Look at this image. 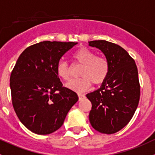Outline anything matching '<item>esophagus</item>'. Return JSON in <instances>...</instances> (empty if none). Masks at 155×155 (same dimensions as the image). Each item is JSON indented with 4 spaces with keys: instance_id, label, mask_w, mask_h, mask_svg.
I'll list each match as a JSON object with an SVG mask.
<instances>
[{
    "instance_id": "obj_1",
    "label": "esophagus",
    "mask_w": 155,
    "mask_h": 155,
    "mask_svg": "<svg viewBox=\"0 0 155 155\" xmlns=\"http://www.w3.org/2000/svg\"><path fill=\"white\" fill-rule=\"evenodd\" d=\"M78 97H79V100H83L86 98V96L83 94H81V93H79V94H78Z\"/></svg>"
}]
</instances>
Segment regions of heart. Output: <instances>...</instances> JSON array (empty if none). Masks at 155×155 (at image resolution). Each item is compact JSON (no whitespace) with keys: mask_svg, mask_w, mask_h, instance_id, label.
Returning a JSON list of instances; mask_svg holds the SVG:
<instances>
[{"mask_svg":"<svg viewBox=\"0 0 155 155\" xmlns=\"http://www.w3.org/2000/svg\"><path fill=\"white\" fill-rule=\"evenodd\" d=\"M75 62L82 65L79 71V79H72L67 84L68 87L73 91L84 92L93 85L99 86L106 81L110 72V64L104 56L97 55L96 52L86 47L78 48L72 54ZM56 73L58 77L65 81L70 79V66L67 62L61 60L56 66Z\"/></svg>","mask_w":155,"mask_h":155,"instance_id":"heart-1","label":"heart"}]
</instances>
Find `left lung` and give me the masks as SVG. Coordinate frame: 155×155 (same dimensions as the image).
I'll return each mask as SVG.
<instances>
[{"mask_svg": "<svg viewBox=\"0 0 155 155\" xmlns=\"http://www.w3.org/2000/svg\"><path fill=\"white\" fill-rule=\"evenodd\" d=\"M89 45L103 51L110 64L107 79L99 90L86 95L92 103L90 121L96 130L111 134L133 117L140 100V86L134 59L120 45L105 40Z\"/></svg>", "mask_w": 155, "mask_h": 155, "instance_id": "left-lung-1", "label": "left lung"}]
</instances>
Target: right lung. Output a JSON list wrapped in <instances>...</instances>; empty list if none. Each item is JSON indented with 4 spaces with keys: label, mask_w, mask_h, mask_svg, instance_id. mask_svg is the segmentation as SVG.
Segmentation results:
<instances>
[{
    "label": "right lung",
    "mask_w": 155,
    "mask_h": 155,
    "mask_svg": "<svg viewBox=\"0 0 155 155\" xmlns=\"http://www.w3.org/2000/svg\"><path fill=\"white\" fill-rule=\"evenodd\" d=\"M76 42L41 41L24 50L10 77L12 105L21 122L37 134H49L62 127L79 100L64 87L56 66Z\"/></svg>",
    "instance_id": "add662e5"
}]
</instances>
